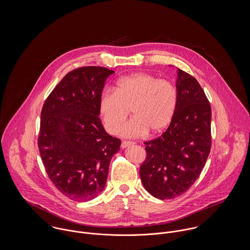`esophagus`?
<instances>
[{
	"instance_id": "34e87169",
	"label": "esophagus",
	"mask_w": 250,
	"mask_h": 250,
	"mask_svg": "<svg viewBox=\"0 0 250 250\" xmlns=\"http://www.w3.org/2000/svg\"><path fill=\"white\" fill-rule=\"evenodd\" d=\"M131 145H134V143H133V142L123 141L122 143H121V146H122V148H127V147H129V146H131Z\"/></svg>"
}]
</instances>
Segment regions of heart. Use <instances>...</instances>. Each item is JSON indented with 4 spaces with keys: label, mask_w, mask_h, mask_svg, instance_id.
<instances>
[{
    "label": "heart",
    "mask_w": 250,
    "mask_h": 250,
    "mask_svg": "<svg viewBox=\"0 0 250 250\" xmlns=\"http://www.w3.org/2000/svg\"><path fill=\"white\" fill-rule=\"evenodd\" d=\"M177 107V93L167 80L148 73H136L120 78L114 90H105L99 98V110L106 129L118 134L129 116L134 117L124 126L123 135L137 138L159 134L171 123Z\"/></svg>",
    "instance_id": "heart-1"
}]
</instances>
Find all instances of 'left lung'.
<instances>
[{"instance_id": "1", "label": "left lung", "mask_w": 250, "mask_h": 250, "mask_svg": "<svg viewBox=\"0 0 250 250\" xmlns=\"http://www.w3.org/2000/svg\"><path fill=\"white\" fill-rule=\"evenodd\" d=\"M177 107L167 130L145 142L140 168L145 189L154 197L172 199L199 177L211 149L210 103L195 78L177 69Z\"/></svg>"}]
</instances>
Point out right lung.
Masks as SVG:
<instances>
[{"label":"right lung","mask_w":250,"mask_h":250,"mask_svg":"<svg viewBox=\"0 0 250 250\" xmlns=\"http://www.w3.org/2000/svg\"><path fill=\"white\" fill-rule=\"evenodd\" d=\"M105 67H80L66 74L42 110L39 153L55 187L74 201H89L105 188L112 156L121 142L109 136L99 118Z\"/></svg>","instance_id":"1"}]
</instances>
